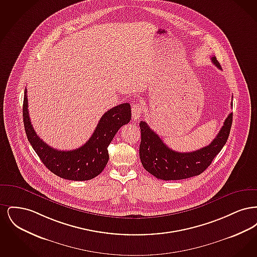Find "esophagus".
Here are the masks:
<instances>
[{
    "label": "esophagus",
    "mask_w": 257,
    "mask_h": 257,
    "mask_svg": "<svg viewBox=\"0 0 257 257\" xmlns=\"http://www.w3.org/2000/svg\"><path fill=\"white\" fill-rule=\"evenodd\" d=\"M143 113V107L140 104H135L132 106V117L139 119Z\"/></svg>",
    "instance_id": "1"
}]
</instances>
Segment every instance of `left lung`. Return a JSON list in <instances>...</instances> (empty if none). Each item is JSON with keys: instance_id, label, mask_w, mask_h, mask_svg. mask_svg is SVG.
Listing matches in <instances>:
<instances>
[{"instance_id": "left-lung-1", "label": "left lung", "mask_w": 257, "mask_h": 257, "mask_svg": "<svg viewBox=\"0 0 257 257\" xmlns=\"http://www.w3.org/2000/svg\"><path fill=\"white\" fill-rule=\"evenodd\" d=\"M211 61L219 69V61L215 57ZM232 105V103H231ZM233 113L224 120L217 137L207 147L192 152H177L164 144L146 121H141L142 140L140 145V158L146 171L162 180H181L199 175L211 165L226 144L232 125Z\"/></svg>"}]
</instances>
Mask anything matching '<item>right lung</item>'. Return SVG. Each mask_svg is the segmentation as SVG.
I'll use <instances>...</instances> for the list:
<instances>
[{"instance_id":"right-lung-1","label":"right lung","mask_w":257,"mask_h":257,"mask_svg":"<svg viewBox=\"0 0 257 257\" xmlns=\"http://www.w3.org/2000/svg\"><path fill=\"white\" fill-rule=\"evenodd\" d=\"M23 119L28 141L50 171L63 179L86 181L96 177L105 169L109 161L108 147L120 127L131 120V106L129 103H123L107 110L86 144L68 151L49 147L37 136L29 115L27 89L23 102Z\"/></svg>"}]
</instances>
